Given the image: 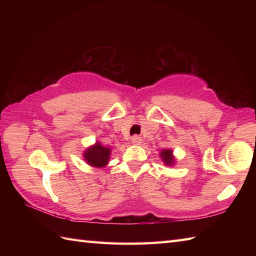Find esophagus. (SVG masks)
<instances>
[{"label": "esophagus", "instance_id": "esophagus-1", "mask_svg": "<svg viewBox=\"0 0 256 256\" xmlns=\"http://www.w3.org/2000/svg\"><path fill=\"white\" fill-rule=\"evenodd\" d=\"M132 143L133 144H135V145H138V144H140L142 143V138H140V136H138V135H134V136L132 138Z\"/></svg>", "mask_w": 256, "mask_h": 256}]
</instances>
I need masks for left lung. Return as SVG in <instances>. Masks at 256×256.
Masks as SVG:
<instances>
[{"label": "left lung", "instance_id": "obj_1", "mask_svg": "<svg viewBox=\"0 0 256 256\" xmlns=\"http://www.w3.org/2000/svg\"><path fill=\"white\" fill-rule=\"evenodd\" d=\"M160 156L166 166H172V165H174V162H175V157H174V155H172V150L166 148V150H160Z\"/></svg>", "mask_w": 256, "mask_h": 256}]
</instances>
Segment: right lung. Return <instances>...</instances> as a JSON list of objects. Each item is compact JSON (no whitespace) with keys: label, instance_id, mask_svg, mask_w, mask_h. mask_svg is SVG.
I'll return each instance as SVG.
<instances>
[{"label":"right lung","instance_id":"obj_1","mask_svg":"<svg viewBox=\"0 0 256 256\" xmlns=\"http://www.w3.org/2000/svg\"><path fill=\"white\" fill-rule=\"evenodd\" d=\"M111 150L103 146L101 143L96 142L94 145L90 146L88 150H84V158L92 167H104L108 165L110 160Z\"/></svg>","mask_w":256,"mask_h":256}]
</instances>
